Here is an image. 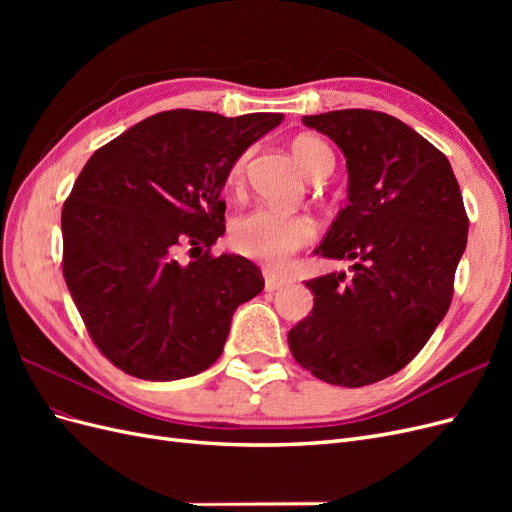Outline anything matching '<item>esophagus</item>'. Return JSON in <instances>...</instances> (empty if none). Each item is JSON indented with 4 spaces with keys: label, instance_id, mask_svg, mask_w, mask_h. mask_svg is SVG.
<instances>
[{
    "label": "esophagus",
    "instance_id": "1",
    "mask_svg": "<svg viewBox=\"0 0 512 512\" xmlns=\"http://www.w3.org/2000/svg\"><path fill=\"white\" fill-rule=\"evenodd\" d=\"M288 282H290V280H288L286 275H280V273H271V271H267V273H265V288H267L269 292L284 288Z\"/></svg>",
    "mask_w": 512,
    "mask_h": 512
}]
</instances>
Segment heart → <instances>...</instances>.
Listing matches in <instances>:
<instances>
[{"mask_svg": "<svg viewBox=\"0 0 512 512\" xmlns=\"http://www.w3.org/2000/svg\"><path fill=\"white\" fill-rule=\"evenodd\" d=\"M292 156L309 179L331 173L335 158L331 147L314 134H301L292 141ZM247 153L228 168V185L241 188L245 181ZM318 235L316 222L303 213H284L271 207H256L230 226V243L247 258L282 265L294 252L309 245Z\"/></svg>", "mask_w": 512, "mask_h": 512, "instance_id": "obj_1", "label": "heart"}]
</instances>
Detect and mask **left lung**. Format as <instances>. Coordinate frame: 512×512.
I'll list each match as a JSON object with an SVG mask.
<instances>
[{"label":"left lung","mask_w":512,"mask_h":512,"mask_svg":"<svg viewBox=\"0 0 512 512\" xmlns=\"http://www.w3.org/2000/svg\"><path fill=\"white\" fill-rule=\"evenodd\" d=\"M303 123L346 156L350 203L316 252L354 273L305 282L314 307L288 346L318 380L359 389L404 369L446 316L468 215L451 162L397 117L344 108Z\"/></svg>","instance_id":"8db88e82"}]
</instances>
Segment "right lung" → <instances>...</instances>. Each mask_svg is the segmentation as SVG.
<instances>
[{"mask_svg": "<svg viewBox=\"0 0 512 512\" xmlns=\"http://www.w3.org/2000/svg\"><path fill=\"white\" fill-rule=\"evenodd\" d=\"M282 119L164 111L81 170L61 209L64 280L91 342L121 371L200 374L222 354L235 309L265 288L254 262L211 245L226 230L228 168ZM183 244L199 250L190 263L176 258Z\"/></svg>", "mask_w": 512, "mask_h": 512, "instance_id": "right-lung-1", "label": "right lung"}]
</instances>
